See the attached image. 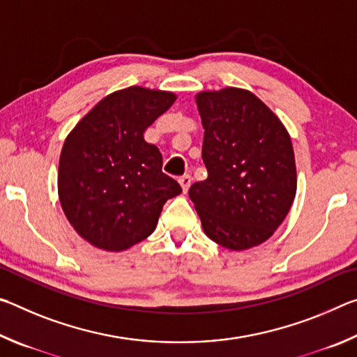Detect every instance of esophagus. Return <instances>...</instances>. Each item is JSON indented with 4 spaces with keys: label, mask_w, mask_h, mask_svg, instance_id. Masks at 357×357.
<instances>
[{
    "label": "esophagus",
    "mask_w": 357,
    "mask_h": 357,
    "mask_svg": "<svg viewBox=\"0 0 357 357\" xmlns=\"http://www.w3.org/2000/svg\"><path fill=\"white\" fill-rule=\"evenodd\" d=\"M179 184H181V187H183V192L184 193L189 190V187L192 184V176H190V174H184V176H181L179 178Z\"/></svg>",
    "instance_id": "esophagus-1"
}]
</instances>
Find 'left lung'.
Wrapping results in <instances>:
<instances>
[{
    "instance_id": "8db88e82",
    "label": "left lung",
    "mask_w": 357,
    "mask_h": 357,
    "mask_svg": "<svg viewBox=\"0 0 357 357\" xmlns=\"http://www.w3.org/2000/svg\"><path fill=\"white\" fill-rule=\"evenodd\" d=\"M195 100L208 178L192 184L189 197L209 239L229 250L250 249L273 236L293 204L291 138L247 89L202 91Z\"/></svg>"
}]
</instances>
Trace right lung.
I'll return each instance as SVG.
<instances>
[{
  "label": "right lung",
  "instance_id": "add662e5",
  "mask_svg": "<svg viewBox=\"0 0 357 357\" xmlns=\"http://www.w3.org/2000/svg\"><path fill=\"white\" fill-rule=\"evenodd\" d=\"M176 94L130 86L108 94L63 144L58 195L66 217L89 244L121 252L146 239L168 198L183 189L162 172V154L144 130Z\"/></svg>",
  "mask_w": 357,
  "mask_h": 357
}]
</instances>
